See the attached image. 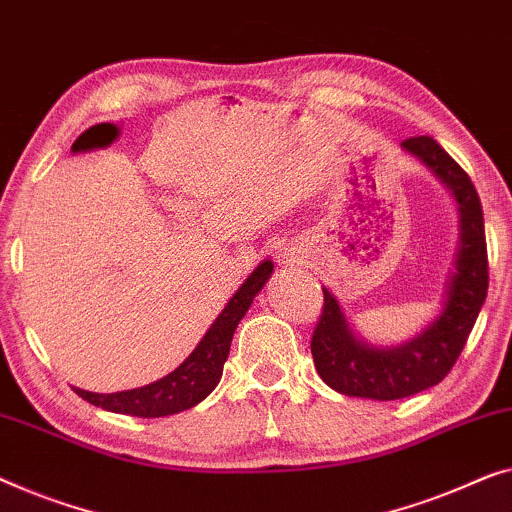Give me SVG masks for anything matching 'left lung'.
Returning a JSON list of instances; mask_svg holds the SVG:
<instances>
[{
	"label": "left lung",
	"mask_w": 512,
	"mask_h": 512,
	"mask_svg": "<svg viewBox=\"0 0 512 512\" xmlns=\"http://www.w3.org/2000/svg\"><path fill=\"white\" fill-rule=\"evenodd\" d=\"M402 150L432 170L457 205L459 238L439 314L402 344H372L351 328L335 295L323 288V314L311 337L316 372L332 390L379 402L411 397L446 379L487 295L483 207L469 175L429 136L404 140Z\"/></svg>",
	"instance_id": "left-lung-1"
}]
</instances>
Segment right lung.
<instances>
[{
  "label": "right lung",
  "instance_id": "right-lung-1",
  "mask_svg": "<svg viewBox=\"0 0 512 512\" xmlns=\"http://www.w3.org/2000/svg\"><path fill=\"white\" fill-rule=\"evenodd\" d=\"M272 270L274 263L270 258L256 265V270L242 281V286L226 302L221 314L214 318V323L207 328L194 351L189 353V358L166 374L164 379L147 383L143 388L108 392V395L80 388H76V392L94 406L136 418H164L201 404L217 388L228 351H231L233 332L249 311L256 295L261 293L265 281L272 277Z\"/></svg>",
  "mask_w": 512,
  "mask_h": 512
}]
</instances>
